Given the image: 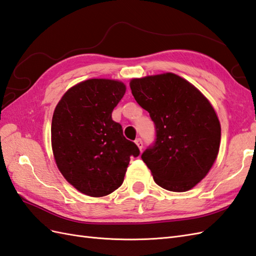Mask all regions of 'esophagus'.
I'll use <instances>...</instances> for the list:
<instances>
[{
	"label": "esophagus",
	"mask_w": 256,
	"mask_h": 256,
	"mask_svg": "<svg viewBox=\"0 0 256 256\" xmlns=\"http://www.w3.org/2000/svg\"><path fill=\"white\" fill-rule=\"evenodd\" d=\"M136 144L138 146V148H140V150H142L143 148V142H142V139H140V138H138V139H136Z\"/></svg>",
	"instance_id": "esophagus-1"
}]
</instances>
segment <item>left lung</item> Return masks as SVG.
<instances>
[{"label":"left lung","instance_id":"left-lung-1","mask_svg":"<svg viewBox=\"0 0 256 256\" xmlns=\"http://www.w3.org/2000/svg\"><path fill=\"white\" fill-rule=\"evenodd\" d=\"M132 96L148 112L155 140L141 158L162 188L184 192L208 175L217 158L220 124L196 86L167 72L130 81Z\"/></svg>","mask_w":256,"mask_h":256}]
</instances>
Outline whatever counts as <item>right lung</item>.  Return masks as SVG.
Wrapping results in <instances>:
<instances>
[{"label":"right lung","instance_id":"1","mask_svg":"<svg viewBox=\"0 0 256 256\" xmlns=\"http://www.w3.org/2000/svg\"><path fill=\"white\" fill-rule=\"evenodd\" d=\"M126 92L120 81L89 79L68 90L52 118V148L62 175L84 194L104 196L120 188L134 142L122 134L112 112Z\"/></svg>","mask_w":256,"mask_h":256}]
</instances>
